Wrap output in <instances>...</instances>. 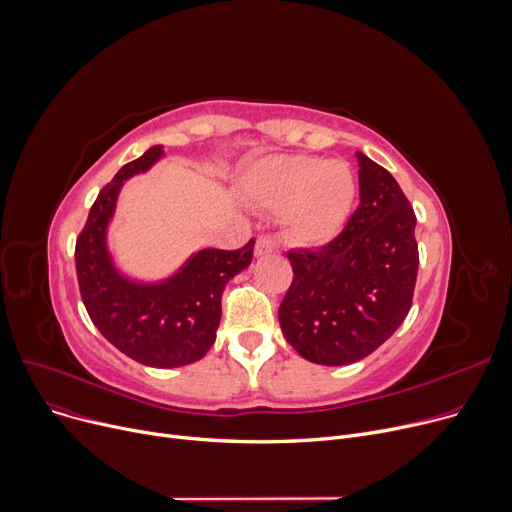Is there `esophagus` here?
<instances>
[{"label": "esophagus", "mask_w": 512, "mask_h": 512, "mask_svg": "<svg viewBox=\"0 0 512 512\" xmlns=\"http://www.w3.org/2000/svg\"><path fill=\"white\" fill-rule=\"evenodd\" d=\"M277 250H279V244L275 242V237L260 235L256 239V256H266V254H273Z\"/></svg>", "instance_id": "34e87169"}]
</instances>
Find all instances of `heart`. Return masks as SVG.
I'll use <instances>...</instances> for the list:
<instances>
[{
  "label": "heart",
  "mask_w": 512,
  "mask_h": 512,
  "mask_svg": "<svg viewBox=\"0 0 512 512\" xmlns=\"http://www.w3.org/2000/svg\"><path fill=\"white\" fill-rule=\"evenodd\" d=\"M250 196L285 225L297 244L322 246L347 223L355 200L351 169L314 157H273L258 163L246 179Z\"/></svg>",
  "instance_id": "obj_1"
}]
</instances>
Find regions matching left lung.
<instances>
[{
	"instance_id": "1",
	"label": "left lung",
	"mask_w": 512,
	"mask_h": 512,
	"mask_svg": "<svg viewBox=\"0 0 512 512\" xmlns=\"http://www.w3.org/2000/svg\"><path fill=\"white\" fill-rule=\"evenodd\" d=\"M359 206L322 248L289 250L293 281L279 306L287 343L320 366L353 364L405 320L419 266L415 213L384 167L357 153Z\"/></svg>"
}]
</instances>
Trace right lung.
Returning a JSON list of instances; mask_svg holds the SVG:
<instances>
[{"mask_svg":"<svg viewBox=\"0 0 512 512\" xmlns=\"http://www.w3.org/2000/svg\"><path fill=\"white\" fill-rule=\"evenodd\" d=\"M161 157L163 146H153L117 171L90 206L74 256L84 308L101 335L138 364L179 368L198 362L213 347L225 285L250 266L254 239L239 250H200L161 283H136L119 273L107 250L117 194L128 177Z\"/></svg>","mask_w":512,"mask_h":512,"instance_id":"obj_1","label":"right lung"}]
</instances>
